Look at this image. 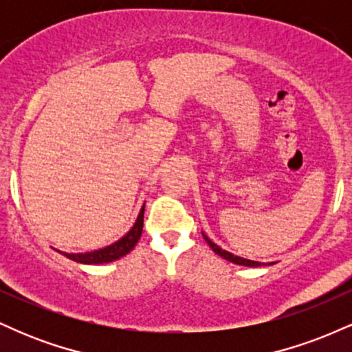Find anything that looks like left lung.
<instances>
[{"label":"left lung","instance_id":"8db88e82","mask_svg":"<svg viewBox=\"0 0 352 352\" xmlns=\"http://www.w3.org/2000/svg\"><path fill=\"white\" fill-rule=\"evenodd\" d=\"M201 235H204V238H205V241H207V243L210 245V248L213 250V252H215L218 256H221V258H225V260H228V261H232V263H235V265H240V266H250V268H258V266H261V265H265V263H260V261H253V260H246V258H241V256H236V254H233V253H230V252H227V250H221L220 246H218L217 243H213L212 240H210V238L205 235L204 232H201Z\"/></svg>","mask_w":352,"mask_h":352}]
</instances>
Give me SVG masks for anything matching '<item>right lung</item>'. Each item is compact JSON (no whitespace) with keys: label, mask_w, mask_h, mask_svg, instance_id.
<instances>
[{"label":"right lung","mask_w":352,"mask_h":352,"mask_svg":"<svg viewBox=\"0 0 352 352\" xmlns=\"http://www.w3.org/2000/svg\"><path fill=\"white\" fill-rule=\"evenodd\" d=\"M144 208L145 204L140 208L139 215H137L135 223L132 225V228L125 233L124 236H120L119 240L114 243L104 246V248L94 250V252H86V253H63L64 256L69 258V260L76 261V263L82 265H102V263H111V261L119 260V258L125 256L127 253H131L137 245V241L140 240L142 235V227H144Z\"/></svg>","instance_id":"obj_1"}]
</instances>
